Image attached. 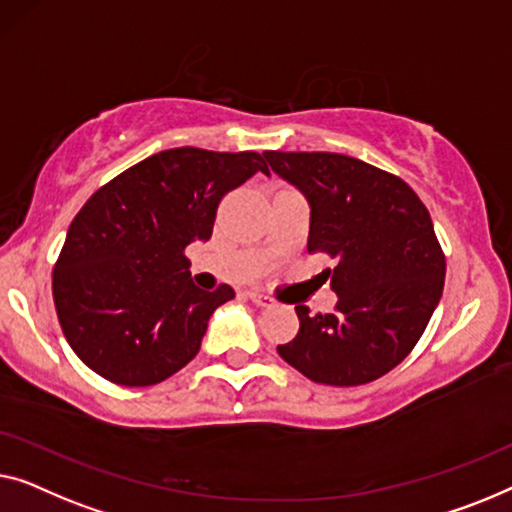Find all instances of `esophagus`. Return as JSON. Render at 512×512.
<instances>
[{
    "label": "esophagus",
    "instance_id": "obj_1",
    "mask_svg": "<svg viewBox=\"0 0 512 512\" xmlns=\"http://www.w3.org/2000/svg\"><path fill=\"white\" fill-rule=\"evenodd\" d=\"M246 297L253 301L255 306H259V308H266V306H271V299L266 297V294H262V292H257V290H250V292H246Z\"/></svg>",
    "mask_w": 512,
    "mask_h": 512
}]
</instances>
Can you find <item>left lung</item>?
<instances>
[{"instance_id": "left-lung-1", "label": "left lung", "mask_w": 512, "mask_h": 512, "mask_svg": "<svg viewBox=\"0 0 512 512\" xmlns=\"http://www.w3.org/2000/svg\"><path fill=\"white\" fill-rule=\"evenodd\" d=\"M264 157L308 201V253L336 259V313L294 308L299 334L278 345V355L322 385L385 376L420 341L443 294L445 257L429 211L401 178L355 157L280 150Z\"/></svg>"}]
</instances>
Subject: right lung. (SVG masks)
Wrapping results in <instances>:
<instances>
[{"mask_svg": "<svg viewBox=\"0 0 512 512\" xmlns=\"http://www.w3.org/2000/svg\"><path fill=\"white\" fill-rule=\"evenodd\" d=\"M264 157L171 148L134 164L85 201L53 271L71 350L111 383L155 385L194 359L229 285L192 283L183 250L213 234L215 211Z\"/></svg>", "mask_w": 512, "mask_h": 512, "instance_id": "1", "label": "right lung"}]
</instances>
